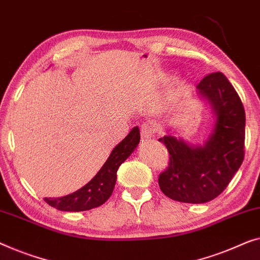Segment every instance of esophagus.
I'll return each instance as SVG.
<instances>
[{
    "mask_svg": "<svg viewBox=\"0 0 260 260\" xmlns=\"http://www.w3.org/2000/svg\"><path fill=\"white\" fill-rule=\"evenodd\" d=\"M158 131V126L153 122H145L141 125V136L143 139L151 138Z\"/></svg>",
    "mask_w": 260,
    "mask_h": 260,
    "instance_id": "obj_1",
    "label": "esophagus"
}]
</instances>
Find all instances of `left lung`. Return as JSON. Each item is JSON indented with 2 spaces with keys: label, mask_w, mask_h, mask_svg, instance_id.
<instances>
[{
  "label": "left lung",
  "mask_w": 260,
  "mask_h": 260,
  "mask_svg": "<svg viewBox=\"0 0 260 260\" xmlns=\"http://www.w3.org/2000/svg\"><path fill=\"white\" fill-rule=\"evenodd\" d=\"M197 95L210 105L213 124L203 144H191L171 134L158 139L170 163L158 178L165 196L177 202L202 204L229 185L244 159L245 111L224 74L213 73L197 85Z\"/></svg>",
  "instance_id": "8db88e82"
}]
</instances>
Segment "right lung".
I'll return each instance as SVG.
<instances>
[{"label":"right lung","mask_w":260,"mask_h":260,"mask_svg":"<svg viewBox=\"0 0 260 260\" xmlns=\"http://www.w3.org/2000/svg\"><path fill=\"white\" fill-rule=\"evenodd\" d=\"M139 139V129L135 126L129 135L115 146L103 167L89 183L70 194L57 198H44V201L52 208L67 212L86 211L104 204L114 191L119 165L135 151Z\"/></svg>","instance_id":"obj_1"}]
</instances>
